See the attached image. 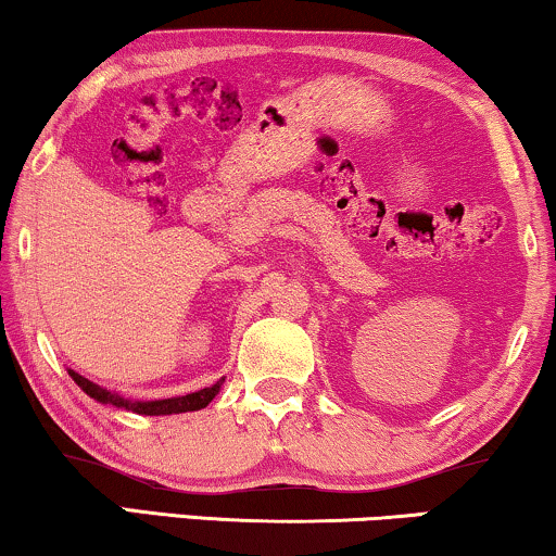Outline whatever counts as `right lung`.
Returning a JSON list of instances; mask_svg holds the SVG:
<instances>
[{
  "label": "right lung",
  "instance_id": "1",
  "mask_svg": "<svg viewBox=\"0 0 556 556\" xmlns=\"http://www.w3.org/2000/svg\"><path fill=\"white\" fill-rule=\"evenodd\" d=\"M67 375L73 377V382L80 387L83 392L90 394V397L98 400V402H111V405L116 407H124V409H131V413H139V415H177V413H194V409H202L207 407L212 400H215V394L219 392V387H223V379H219L217 384L212 387H204L200 392H192V394H185V397H172V400H156V402H128L124 397H118V394H111L101 390V387L90 382V379L80 377L78 371L67 369Z\"/></svg>",
  "mask_w": 556,
  "mask_h": 556
}]
</instances>
